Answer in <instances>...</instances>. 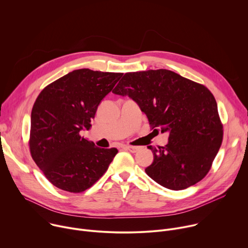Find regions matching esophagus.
Segmentation results:
<instances>
[{"label": "esophagus", "instance_id": "esophagus-1", "mask_svg": "<svg viewBox=\"0 0 248 248\" xmlns=\"http://www.w3.org/2000/svg\"><path fill=\"white\" fill-rule=\"evenodd\" d=\"M126 150H128L129 152H131V153H137L139 151V147H134V146H125L124 147Z\"/></svg>", "mask_w": 248, "mask_h": 248}]
</instances>
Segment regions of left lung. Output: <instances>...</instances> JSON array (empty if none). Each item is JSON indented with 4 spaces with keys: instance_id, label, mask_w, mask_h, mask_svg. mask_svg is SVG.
Listing matches in <instances>:
<instances>
[{
    "instance_id": "8db88e82",
    "label": "left lung",
    "mask_w": 248,
    "mask_h": 248,
    "mask_svg": "<svg viewBox=\"0 0 248 248\" xmlns=\"http://www.w3.org/2000/svg\"><path fill=\"white\" fill-rule=\"evenodd\" d=\"M112 93L132 98L153 129L170 133L168 145L148 147L154 161L145 171L153 180L182 190L206 176L222 145L223 125L205 86L159 69L126 73Z\"/></svg>"
}]
</instances>
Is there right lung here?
I'll list each match as a JSON object with an SVG mask.
<instances>
[{
	"label": "right lung",
	"instance_id": "add662e5",
	"mask_svg": "<svg viewBox=\"0 0 248 248\" xmlns=\"http://www.w3.org/2000/svg\"><path fill=\"white\" fill-rule=\"evenodd\" d=\"M122 73L75 70L48 85L31 111V154L46 178L59 189L79 193L107 170L117 149H101L79 135L89 130L100 101Z\"/></svg>",
	"mask_w": 248,
	"mask_h": 248
}]
</instances>
